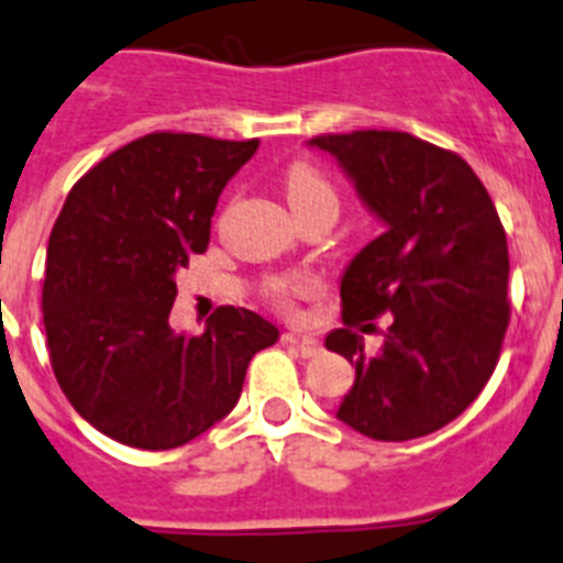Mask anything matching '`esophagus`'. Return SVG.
Listing matches in <instances>:
<instances>
[{
	"instance_id": "34e87169",
	"label": "esophagus",
	"mask_w": 563,
	"mask_h": 563,
	"mask_svg": "<svg viewBox=\"0 0 563 563\" xmlns=\"http://www.w3.org/2000/svg\"><path fill=\"white\" fill-rule=\"evenodd\" d=\"M283 340L288 342V345H295L297 351H300V356H306V360H311V356H317L322 351V342L314 340V336H302V334H283Z\"/></svg>"
}]
</instances>
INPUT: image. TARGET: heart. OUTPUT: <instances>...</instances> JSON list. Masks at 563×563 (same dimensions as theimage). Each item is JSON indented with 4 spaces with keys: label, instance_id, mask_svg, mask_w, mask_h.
I'll list each match as a JSON object with an SVG mask.
<instances>
[{
    "label": "heart",
    "instance_id": "obj_1",
    "mask_svg": "<svg viewBox=\"0 0 563 563\" xmlns=\"http://www.w3.org/2000/svg\"><path fill=\"white\" fill-rule=\"evenodd\" d=\"M286 198L295 214L309 212V209L317 207L336 209L334 184L309 161H295L286 169ZM311 291H314V283L306 280V277H272L266 283V297L283 311L291 309L300 297H309Z\"/></svg>",
    "mask_w": 563,
    "mask_h": 563
}]
</instances>
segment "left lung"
I'll use <instances>...</instances> for the list:
<instances>
[{"mask_svg":"<svg viewBox=\"0 0 563 563\" xmlns=\"http://www.w3.org/2000/svg\"><path fill=\"white\" fill-rule=\"evenodd\" d=\"M385 232L342 277V329L325 336L356 368L336 419L376 442L444 428L482 394L510 322L507 234L462 155L399 130L314 135ZM391 314L379 355L356 324ZM373 323H369V325ZM364 327V330H369Z\"/></svg>","mask_w":563,"mask_h":563,"instance_id":"8db88e82","label":"left lung"}]
</instances>
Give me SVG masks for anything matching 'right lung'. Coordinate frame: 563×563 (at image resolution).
<instances>
[{"label":"right lung","instance_id":"1","mask_svg":"<svg viewBox=\"0 0 563 563\" xmlns=\"http://www.w3.org/2000/svg\"><path fill=\"white\" fill-rule=\"evenodd\" d=\"M261 141L161 130L76 180L47 243L42 314L58 388L78 417L141 451L192 442L238 405L277 329L221 306L175 334V272L207 252L223 187Z\"/></svg>","mask_w":563,"mask_h":563}]
</instances>
